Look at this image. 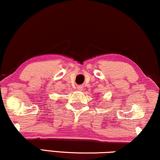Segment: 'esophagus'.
Returning <instances> with one entry per match:
<instances>
[{"label": "esophagus", "mask_w": 160, "mask_h": 160, "mask_svg": "<svg viewBox=\"0 0 160 160\" xmlns=\"http://www.w3.org/2000/svg\"><path fill=\"white\" fill-rule=\"evenodd\" d=\"M77 89H78V91H82V89H83V86H78V87H77Z\"/></svg>", "instance_id": "esophagus-1"}]
</instances>
